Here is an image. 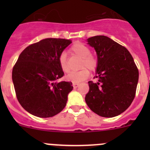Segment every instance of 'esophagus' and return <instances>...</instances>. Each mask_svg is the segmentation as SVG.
Masks as SVG:
<instances>
[{
	"label": "esophagus",
	"mask_w": 150,
	"mask_h": 150,
	"mask_svg": "<svg viewBox=\"0 0 150 150\" xmlns=\"http://www.w3.org/2000/svg\"><path fill=\"white\" fill-rule=\"evenodd\" d=\"M78 86H79V84H78V83H73V84H72V86H73L74 88H77L78 87Z\"/></svg>",
	"instance_id": "obj_1"
}]
</instances>
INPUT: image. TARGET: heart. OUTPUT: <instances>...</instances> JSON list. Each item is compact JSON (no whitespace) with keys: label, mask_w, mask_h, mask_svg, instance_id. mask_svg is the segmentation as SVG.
I'll use <instances>...</instances> for the list:
<instances>
[{"label":"heart","mask_w":150,"mask_h":150,"mask_svg":"<svg viewBox=\"0 0 150 150\" xmlns=\"http://www.w3.org/2000/svg\"><path fill=\"white\" fill-rule=\"evenodd\" d=\"M69 51L72 55L81 59L79 67L82 69L77 72H72L68 74L66 76V80L73 83H80L88 77L89 72L88 69L91 72H93L96 69L98 65L97 58L91 54V49L88 47L80 42L72 45ZM59 65L63 72H67L69 70L66 54L64 53L61 54L59 57Z\"/></svg>","instance_id":"1"}]
</instances>
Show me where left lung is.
Instances as JSON below:
<instances>
[{
	"instance_id": "obj_1",
	"label": "left lung",
	"mask_w": 150,
	"mask_h": 150,
	"mask_svg": "<svg viewBox=\"0 0 150 150\" xmlns=\"http://www.w3.org/2000/svg\"><path fill=\"white\" fill-rule=\"evenodd\" d=\"M96 51L98 65L94 78L89 81L86 104L99 116L112 117L123 112L136 95L139 70L126 48L104 35L88 39Z\"/></svg>"
}]
</instances>
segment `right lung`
<instances>
[{"instance_id": "1", "label": "right lung", "mask_w": 150, "mask_h": 150, "mask_svg": "<svg viewBox=\"0 0 150 150\" xmlns=\"http://www.w3.org/2000/svg\"><path fill=\"white\" fill-rule=\"evenodd\" d=\"M72 40L46 38L30 45L19 55L12 81L19 104L29 113L50 117L65 107L71 82H57L64 76L59 57Z\"/></svg>"}]
</instances>
